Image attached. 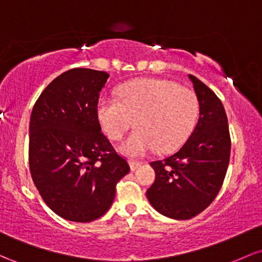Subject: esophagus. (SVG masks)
I'll return each instance as SVG.
<instances>
[{
	"instance_id": "obj_1",
	"label": "esophagus",
	"mask_w": 262,
	"mask_h": 262,
	"mask_svg": "<svg viewBox=\"0 0 262 262\" xmlns=\"http://www.w3.org/2000/svg\"><path fill=\"white\" fill-rule=\"evenodd\" d=\"M142 165V163L137 162V160H129V166H130L132 170H136L138 166Z\"/></svg>"
}]
</instances>
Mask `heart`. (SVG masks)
<instances>
[{"mask_svg":"<svg viewBox=\"0 0 262 262\" xmlns=\"http://www.w3.org/2000/svg\"><path fill=\"white\" fill-rule=\"evenodd\" d=\"M119 100L102 97L97 118L112 140H120L132 128L137 130L120 145L129 157H142L153 149L168 153L188 139L196 123L199 102L191 89L165 79H137L122 85Z\"/></svg>","mask_w":262,"mask_h":262,"instance_id":"b5f03b06","label":"heart"}]
</instances>
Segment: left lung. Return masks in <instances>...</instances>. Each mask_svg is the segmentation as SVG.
<instances>
[{"mask_svg": "<svg viewBox=\"0 0 262 262\" xmlns=\"http://www.w3.org/2000/svg\"><path fill=\"white\" fill-rule=\"evenodd\" d=\"M199 102V120L177 153L151 162L155 171L146 198L160 214L186 220L205 210L221 189L230 160L228 117L208 85L189 74Z\"/></svg>", "mask_w": 262, "mask_h": 262, "instance_id": "left-lung-1", "label": "left lung"}]
</instances>
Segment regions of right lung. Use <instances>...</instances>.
<instances>
[{
  "label": "right lung",
  "instance_id": "right-lung-1",
  "mask_svg": "<svg viewBox=\"0 0 262 262\" xmlns=\"http://www.w3.org/2000/svg\"><path fill=\"white\" fill-rule=\"evenodd\" d=\"M108 77L89 68L64 72L46 87L31 114V177L45 203L66 220L89 223L104 215L117 183L130 170L97 118Z\"/></svg>",
  "mask_w": 262,
  "mask_h": 262
}]
</instances>
